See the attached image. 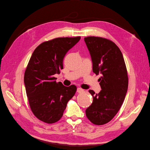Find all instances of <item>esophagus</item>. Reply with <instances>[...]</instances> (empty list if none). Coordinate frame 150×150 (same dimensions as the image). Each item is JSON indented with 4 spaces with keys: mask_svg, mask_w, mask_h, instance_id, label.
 <instances>
[{
    "mask_svg": "<svg viewBox=\"0 0 150 150\" xmlns=\"http://www.w3.org/2000/svg\"><path fill=\"white\" fill-rule=\"evenodd\" d=\"M77 92L79 93H82L84 92V90L80 88H78V89H77Z\"/></svg>",
    "mask_w": 150,
    "mask_h": 150,
    "instance_id": "obj_1",
    "label": "esophagus"
}]
</instances>
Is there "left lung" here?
I'll return each instance as SVG.
<instances>
[{
	"instance_id": "8db88e82",
	"label": "left lung",
	"mask_w": 150,
	"mask_h": 150,
	"mask_svg": "<svg viewBox=\"0 0 150 150\" xmlns=\"http://www.w3.org/2000/svg\"><path fill=\"white\" fill-rule=\"evenodd\" d=\"M93 62V71L101 74L98 79L101 91L95 94L86 115L92 123L103 125L110 121L118 112L126 96L128 77L125 60L120 48L111 40L90 36L84 38Z\"/></svg>"
}]
</instances>
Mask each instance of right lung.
I'll use <instances>...</instances> for the list:
<instances>
[{"mask_svg":"<svg viewBox=\"0 0 150 150\" xmlns=\"http://www.w3.org/2000/svg\"><path fill=\"white\" fill-rule=\"evenodd\" d=\"M81 37L58 38L35 48L24 73V84L32 112L39 120L51 124L59 120L67 103L74 96L75 85L66 87L56 82L63 59Z\"/></svg>","mask_w":150,"mask_h":150,"instance_id":"right-lung-1","label":"right lung"}]
</instances>
